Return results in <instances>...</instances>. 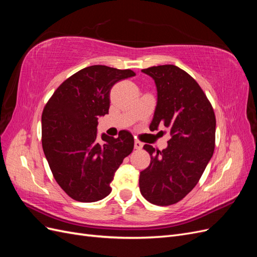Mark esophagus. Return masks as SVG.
I'll return each mask as SVG.
<instances>
[{"label":"esophagus","instance_id":"34e87169","mask_svg":"<svg viewBox=\"0 0 257 257\" xmlns=\"http://www.w3.org/2000/svg\"><path fill=\"white\" fill-rule=\"evenodd\" d=\"M143 143H141V142H138V141H135V143H134V148L135 149H137V150H141L142 148H143Z\"/></svg>","mask_w":257,"mask_h":257}]
</instances>
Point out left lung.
Here are the masks:
<instances>
[{
	"mask_svg": "<svg viewBox=\"0 0 257 257\" xmlns=\"http://www.w3.org/2000/svg\"><path fill=\"white\" fill-rule=\"evenodd\" d=\"M142 72L154 80L158 91L150 131L165 126L172 138L162 151L144 146L151 162L141 172L139 189L151 204L168 206L188 195L211 160L215 115L199 84L183 69L167 64Z\"/></svg>",
	"mask_w": 257,
	"mask_h": 257,
	"instance_id": "left-lung-1",
	"label": "left lung"
}]
</instances>
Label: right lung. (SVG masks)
Listing matches in <instances>:
<instances>
[{
	"label": "right lung",
	"mask_w": 257,
	"mask_h": 257,
	"mask_svg": "<svg viewBox=\"0 0 257 257\" xmlns=\"http://www.w3.org/2000/svg\"><path fill=\"white\" fill-rule=\"evenodd\" d=\"M135 76L131 69L92 65L77 72L54 91L42 114V144L58 184L69 197L93 203L111 192L110 183L124 158L133 151L134 137L102 134L98 116L108 113L110 90Z\"/></svg>",
	"instance_id": "add662e5"
}]
</instances>
